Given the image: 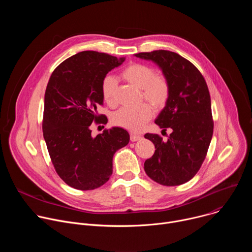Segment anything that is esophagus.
Returning <instances> with one entry per match:
<instances>
[{
    "label": "esophagus",
    "instance_id": "34e87169",
    "mask_svg": "<svg viewBox=\"0 0 252 252\" xmlns=\"http://www.w3.org/2000/svg\"><path fill=\"white\" fill-rule=\"evenodd\" d=\"M140 138H141V136L138 135V134H135V133H131V134H130V140H131V141H137V140H139Z\"/></svg>",
    "mask_w": 252,
    "mask_h": 252
}]
</instances>
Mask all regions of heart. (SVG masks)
<instances>
[{"instance_id":"heart-1","label":"heart","mask_w":252,"mask_h":252,"mask_svg":"<svg viewBox=\"0 0 252 252\" xmlns=\"http://www.w3.org/2000/svg\"><path fill=\"white\" fill-rule=\"evenodd\" d=\"M124 78L131 85L141 89L142 95L156 107H162L169 96V85L165 78L156 76L155 69L142 63H132L123 71ZM117 79L114 76H106L101 83V94L104 101L113 105L116 102L115 93ZM154 109L149 103H141L137 106H124L117 111L112 121L115 125L129 130H140L153 118Z\"/></svg>"}]
</instances>
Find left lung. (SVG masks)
Wrapping results in <instances>:
<instances>
[{"instance_id":"obj_1","label":"left lung","mask_w":252,"mask_h":252,"mask_svg":"<svg viewBox=\"0 0 252 252\" xmlns=\"http://www.w3.org/2000/svg\"><path fill=\"white\" fill-rule=\"evenodd\" d=\"M134 57L156 63L169 85L168 99L155 123L171 133L167 140L156 133L145 134L156 148L145 170L162 186L183 185L200 168L213 133L207 85L199 70L176 53L158 50Z\"/></svg>"}]
</instances>
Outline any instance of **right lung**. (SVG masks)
Listing matches in <instances>:
<instances>
[{
  "mask_svg": "<svg viewBox=\"0 0 252 252\" xmlns=\"http://www.w3.org/2000/svg\"><path fill=\"white\" fill-rule=\"evenodd\" d=\"M126 58L84 51L53 71L45 94L43 132L53 164L63 181L80 190L97 189L113 173V158L129 141L119 126L92 135L93 122H101L102 80Z\"/></svg>",
  "mask_w": 252,
  "mask_h": 252,
  "instance_id": "obj_1",
  "label": "right lung"
}]
</instances>
